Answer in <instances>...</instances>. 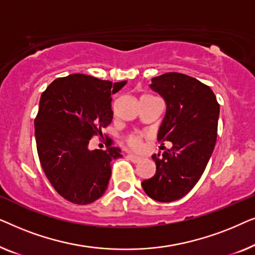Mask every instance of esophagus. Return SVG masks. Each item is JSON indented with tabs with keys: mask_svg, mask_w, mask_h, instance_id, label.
Here are the masks:
<instances>
[{
	"mask_svg": "<svg viewBox=\"0 0 255 255\" xmlns=\"http://www.w3.org/2000/svg\"><path fill=\"white\" fill-rule=\"evenodd\" d=\"M128 158L130 159L132 162H139L141 160L140 156H137V155H133V154H128Z\"/></svg>",
	"mask_w": 255,
	"mask_h": 255,
	"instance_id": "esophagus-1",
	"label": "esophagus"
}]
</instances>
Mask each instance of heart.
Masks as SVG:
<instances>
[{"instance_id": "1", "label": "heart", "mask_w": 255, "mask_h": 255, "mask_svg": "<svg viewBox=\"0 0 255 255\" xmlns=\"http://www.w3.org/2000/svg\"><path fill=\"white\" fill-rule=\"evenodd\" d=\"M127 145L130 148L134 149V151H139V149L142 147L141 135H139V134H130V135H128Z\"/></svg>"}]
</instances>
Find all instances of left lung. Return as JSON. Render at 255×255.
I'll return each instance as SVG.
<instances>
[{
  "label": "left lung",
  "mask_w": 255,
  "mask_h": 255,
  "mask_svg": "<svg viewBox=\"0 0 255 255\" xmlns=\"http://www.w3.org/2000/svg\"><path fill=\"white\" fill-rule=\"evenodd\" d=\"M149 87L166 102L158 140L173 146L162 158L152 155L156 172L141 186L149 197L166 203L180 200L201 179L217 139L219 104L210 87L181 73L153 78Z\"/></svg>",
  "instance_id": "8db88e82"
}]
</instances>
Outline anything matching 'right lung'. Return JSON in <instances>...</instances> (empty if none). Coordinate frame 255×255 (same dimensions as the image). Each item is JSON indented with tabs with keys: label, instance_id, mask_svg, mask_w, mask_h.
Wrapping results in <instances>:
<instances>
[{
	"label": "right lung",
	"instance_id": "add662e5",
	"mask_svg": "<svg viewBox=\"0 0 255 255\" xmlns=\"http://www.w3.org/2000/svg\"><path fill=\"white\" fill-rule=\"evenodd\" d=\"M127 85L90 75L71 74L54 80L41 94L34 120L40 165L57 193L72 203H93L107 190L110 162L121 148L90 149L94 135L113 121L111 95Z\"/></svg>",
	"mask_w": 255,
	"mask_h": 255
}]
</instances>
